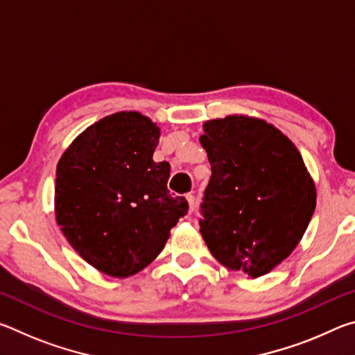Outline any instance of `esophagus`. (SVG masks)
Returning a JSON list of instances; mask_svg holds the SVG:
<instances>
[{
    "instance_id": "esophagus-1",
    "label": "esophagus",
    "mask_w": 355,
    "mask_h": 355,
    "mask_svg": "<svg viewBox=\"0 0 355 355\" xmlns=\"http://www.w3.org/2000/svg\"><path fill=\"white\" fill-rule=\"evenodd\" d=\"M186 200H188V205H189V211L192 213L196 209V207H197V200H196V197L192 196V194H186Z\"/></svg>"
}]
</instances>
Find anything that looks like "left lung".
Returning a JSON list of instances; mask_svg holds the SVG:
<instances>
[{
    "label": "left lung",
    "mask_w": 355,
    "mask_h": 355,
    "mask_svg": "<svg viewBox=\"0 0 355 355\" xmlns=\"http://www.w3.org/2000/svg\"><path fill=\"white\" fill-rule=\"evenodd\" d=\"M200 144L211 164L200 205L202 236L225 268L260 277L307 230L316 207L313 180L296 146L264 120H208Z\"/></svg>",
    "instance_id": "8db88e82"
}]
</instances>
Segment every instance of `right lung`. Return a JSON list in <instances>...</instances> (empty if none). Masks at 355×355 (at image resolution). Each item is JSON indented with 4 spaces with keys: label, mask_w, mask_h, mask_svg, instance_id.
Instances as JSON below:
<instances>
[{
    "label": "right lung",
    "mask_w": 355,
    "mask_h": 355,
    "mask_svg": "<svg viewBox=\"0 0 355 355\" xmlns=\"http://www.w3.org/2000/svg\"><path fill=\"white\" fill-rule=\"evenodd\" d=\"M159 127L139 112H116L71 142L56 169V220L71 248L111 277L142 271L188 213L167 189L171 166L155 163Z\"/></svg>",
    "instance_id": "add662e5"
}]
</instances>
